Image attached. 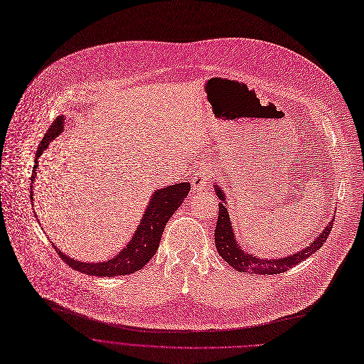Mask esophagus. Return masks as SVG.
Wrapping results in <instances>:
<instances>
[{
	"mask_svg": "<svg viewBox=\"0 0 364 364\" xmlns=\"http://www.w3.org/2000/svg\"><path fill=\"white\" fill-rule=\"evenodd\" d=\"M209 180H210L209 171H206V170L199 171V173H197V174L193 177V180H191L193 190H194V191H202V190H205V188L208 187V184H209Z\"/></svg>",
	"mask_w": 364,
	"mask_h": 364,
	"instance_id": "34e87169",
	"label": "esophagus"
}]
</instances>
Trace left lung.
Wrapping results in <instances>:
<instances>
[{"mask_svg":"<svg viewBox=\"0 0 364 364\" xmlns=\"http://www.w3.org/2000/svg\"><path fill=\"white\" fill-rule=\"evenodd\" d=\"M215 193L219 197V216L216 222L215 229V244L219 255L229 264L230 267L235 269L240 273H248V274H279L284 273L289 269L297 266V264L311 257L315 251H318L323 242L326 241L329 232H331V228L334 223L333 219L328 222V225L321 230L318 237L308 244L301 251L294 254H290L287 257L280 258H259L245 250H242L241 244L237 241V235L234 232L232 222H230L229 212L226 209V194L220 188L219 184L213 183Z\"/></svg>","mask_w":364,"mask_h":364,"instance_id":"left-lung-1","label":"left lung"}]
</instances>
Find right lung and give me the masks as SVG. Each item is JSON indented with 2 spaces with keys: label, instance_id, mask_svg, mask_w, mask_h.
Returning a JSON list of instances; mask_svg holds the SVG:
<instances>
[{
  "label": "right lung",
  "instance_id": "obj_1",
  "mask_svg": "<svg viewBox=\"0 0 364 364\" xmlns=\"http://www.w3.org/2000/svg\"><path fill=\"white\" fill-rule=\"evenodd\" d=\"M65 127V117L58 116L55 122L48 129L46 135L41 141V145L36 151L35 156V167H33L31 173V184H30V200L33 206V183H35L38 167H39V158L46 151L49 144L55 141ZM190 191V183H178L173 186L162 187L154 191L151 199L146 205V209L142 215L141 223L135 229L134 235H132L130 241L124 248L120 250L119 254H116L113 258L106 261H97V262H85L78 261L67 254H63L53 242V248L58 252V255L68 264V266L77 272H81L88 276H97V277H114V276H124L132 274L138 270H141L146 262L154 257L159 247L161 235L164 232V228L173 216V213L181 206L184 199ZM36 216V212H35Z\"/></svg>",
  "mask_w": 364,
  "mask_h": 364
}]
</instances>
